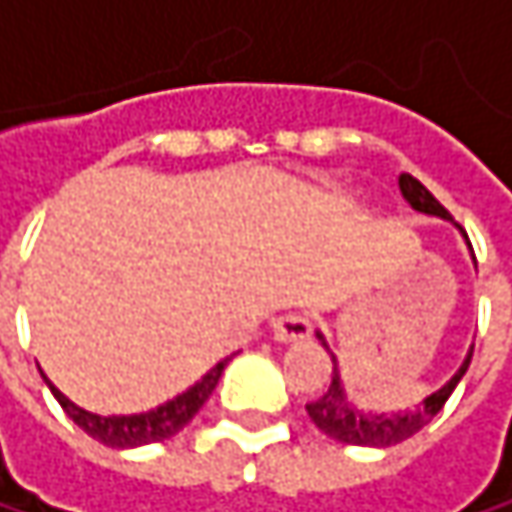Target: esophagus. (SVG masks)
Returning a JSON list of instances; mask_svg holds the SVG:
<instances>
[{"label": "esophagus", "mask_w": 512, "mask_h": 512, "mask_svg": "<svg viewBox=\"0 0 512 512\" xmlns=\"http://www.w3.org/2000/svg\"><path fill=\"white\" fill-rule=\"evenodd\" d=\"M311 335L308 314H281L272 320V338L275 341H302Z\"/></svg>", "instance_id": "34e87169"}]
</instances>
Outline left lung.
Masks as SVG:
<instances>
[{
	"label": "left lung",
	"instance_id": "8db88e82",
	"mask_svg": "<svg viewBox=\"0 0 512 512\" xmlns=\"http://www.w3.org/2000/svg\"><path fill=\"white\" fill-rule=\"evenodd\" d=\"M400 192H403V198H406L415 210L430 213V216L451 219V213L436 201V195H433L421 180H415L412 174H400ZM465 237H468V234H465ZM468 246H471V243H468ZM471 353H474V350H471ZM471 353L465 356L462 367L454 373V379H451L448 385H442L436 394H430L415 412H403V415H364V412H356V409L350 406L344 388H341L338 358L332 356V382H329V388H326L317 400H311L305 409H308L311 421H314L326 436H332V439H338V442L361 445V448H391V445H397V442L415 436L421 427H427V424L439 415V409L448 403V397L454 394L457 382L465 376V370H468V364H471Z\"/></svg>",
	"mask_w": 512,
	"mask_h": 512
}]
</instances>
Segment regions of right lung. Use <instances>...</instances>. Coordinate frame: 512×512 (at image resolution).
I'll list each match as a JSON object with an SVG mask.
<instances>
[{
  "label": "right lung",
  "instance_id": "obj_1",
  "mask_svg": "<svg viewBox=\"0 0 512 512\" xmlns=\"http://www.w3.org/2000/svg\"><path fill=\"white\" fill-rule=\"evenodd\" d=\"M228 361L231 358H222L189 391L177 394L174 400L156 406L151 412H142V415H112V418H103V415L85 412L76 403H70L55 385H50V388L52 394H55V400L61 403V409L73 418V424H79L91 439H97V442H103L109 448H139V445L162 442V439H171L174 433H180L198 415V409L210 400V394L219 385V376H222Z\"/></svg>",
  "mask_w": 512,
  "mask_h": 512
}]
</instances>
